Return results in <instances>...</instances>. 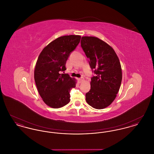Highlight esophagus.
Segmentation results:
<instances>
[{"label":"esophagus","mask_w":154,"mask_h":154,"mask_svg":"<svg viewBox=\"0 0 154 154\" xmlns=\"http://www.w3.org/2000/svg\"><path fill=\"white\" fill-rule=\"evenodd\" d=\"M84 78L83 77H81V78H80V79H78V81H79V83H81L82 81H84Z\"/></svg>","instance_id":"1"}]
</instances>
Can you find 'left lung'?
<instances>
[{
	"mask_svg": "<svg viewBox=\"0 0 154 154\" xmlns=\"http://www.w3.org/2000/svg\"><path fill=\"white\" fill-rule=\"evenodd\" d=\"M81 46L95 76L91 78L86 101L96 109H104L116 99L122 79L119 58L114 49L100 38L83 36Z\"/></svg>",
	"mask_w": 154,
	"mask_h": 154,
	"instance_id": "left-lung-1",
	"label": "left lung"
}]
</instances>
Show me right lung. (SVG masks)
I'll return each instance as SVG.
<instances>
[{
  "label": "right lung",
  "instance_id": "1",
  "mask_svg": "<svg viewBox=\"0 0 154 154\" xmlns=\"http://www.w3.org/2000/svg\"><path fill=\"white\" fill-rule=\"evenodd\" d=\"M80 39L79 35L59 37L45 47L38 57L35 81L43 102L52 108L62 107L70 100V91L75 87L76 81L60 73L66 70V61Z\"/></svg>",
  "mask_w": 154,
  "mask_h": 154
}]
</instances>
